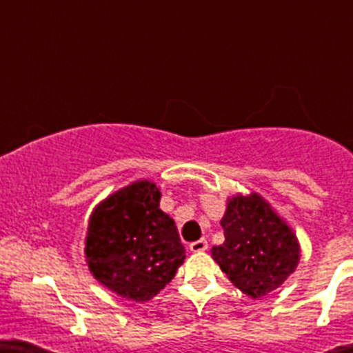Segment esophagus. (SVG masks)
Segmentation results:
<instances>
[{
	"mask_svg": "<svg viewBox=\"0 0 353 353\" xmlns=\"http://www.w3.org/2000/svg\"><path fill=\"white\" fill-rule=\"evenodd\" d=\"M189 249H191L192 252H203L208 249V242L205 239H199L196 240V242H191V244H189Z\"/></svg>",
	"mask_w": 353,
	"mask_h": 353,
	"instance_id": "34e87169",
	"label": "esophagus"
}]
</instances>
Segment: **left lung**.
Instances as JSON below:
<instances>
[{
    "mask_svg": "<svg viewBox=\"0 0 353 353\" xmlns=\"http://www.w3.org/2000/svg\"><path fill=\"white\" fill-rule=\"evenodd\" d=\"M221 226L224 244L212 248V256L249 297H263L279 288L297 267V236L261 196L230 199Z\"/></svg>",
    "mask_w": 353,
    "mask_h": 353,
    "instance_id": "left-lung-1",
    "label": "left lung"
}]
</instances>
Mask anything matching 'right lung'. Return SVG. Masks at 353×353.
I'll return each mask as SVG.
<instances>
[{"label":"right lung","mask_w":353,"mask_h":353,"mask_svg":"<svg viewBox=\"0 0 353 353\" xmlns=\"http://www.w3.org/2000/svg\"><path fill=\"white\" fill-rule=\"evenodd\" d=\"M146 180L109 196L90 219L86 258L95 279L127 301L154 299L185 260L174 221Z\"/></svg>","instance_id":"1"}]
</instances>
